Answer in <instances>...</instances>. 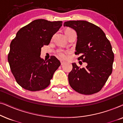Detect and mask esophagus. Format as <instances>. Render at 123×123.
<instances>
[{"instance_id":"1","label":"esophagus","mask_w":123,"mask_h":123,"mask_svg":"<svg viewBox=\"0 0 123 123\" xmlns=\"http://www.w3.org/2000/svg\"><path fill=\"white\" fill-rule=\"evenodd\" d=\"M60 63H61V64L62 65H63V64H64L65 63V62L62 61V60H60Z\"/></svg>"}]
</instances>
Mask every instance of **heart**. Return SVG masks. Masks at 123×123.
<instances>
[{
    "instance_id": "b5f03b06",
    "label": "heart",
    "mask_w": 123,
    "mask_h": 123,
    "mask_svg": "<svg viewBox=\"0 0 123 123\" xmlns=\"http://www.w3.org/2000/svg\"><path fill=\"white\" fill-rule=\"evenodd\" d=\"M74 31L73 29L72 28H67V29L65 30V33L67 34L69 32H70ZM56 53L62 59H65L67 58L68 57V54L69 52L68 51H65L63 49H59L56 51Z\"/></svg>"
}]
</instances>
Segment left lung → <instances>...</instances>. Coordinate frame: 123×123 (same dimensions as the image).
<instances>
[{"instance_id": "left-lung-1", "label": "left lung", "mask_w": 123, "mask_h": 123, "mask_svg": "<svg viewBox=\"0 0 123 123\" xmlns=\"http://www.w3.org/2000/svg\"><path fill=\"white\" fill-rule=\"evenodd\" d=\"M64 26L77 32L75 55L78 60L87 63L80 68L75 63L68 74L69 83L75 91L92 95L101 90L112 71L114 55L109 40L104 31L95 25L86 21L65 22Z\"/></svg>"}]
</instances>
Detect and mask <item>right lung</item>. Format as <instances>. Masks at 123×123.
I'll return each mask as SVG.
<instances>
[{
    "instance_id": "1",
    "label": "right lung",
    "mask_w": 123,
    "mask_h": 123,
    "mask_svg": "<svg viewBox=\"0 0 123 123\" xmlns=\"http://www.w3.org/2000/svg\"><path fill=\"white\" fill-rule=\"evenodd\" d=\"M62 23L36 19L21 28L11 41L8 55L10 68L16 82L25 90L37 91L50 85L60 62L54 56L47 61L41 59V49L49 44Z\"/></svg>"
}]
</instances>
